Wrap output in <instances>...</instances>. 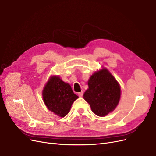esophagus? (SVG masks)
<instances>
[{"label":"esophagus","mask_w":156,"mask_h":156,"mask_svg":"<svg viewBox=\"0 0 156 156\" xmlns=\"http://www.w3.org/2000/svg\"><path fill=\"white\" fill-rule=\"evenodd\" d=\"M78 95H79L80 97H82L83 95V92L82 91V92H79V93H78Z\"/></svg>","instance_id":"34e87169"}]
</instances>
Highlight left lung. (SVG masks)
Returning a JSON list of instances; mask_svg holds the SVG:
<instances>
[{"label": "left lung", "mask_w": 156, "mask_h": 156, "mask_svg": "<svg viewBox=\"0 0 156 156\" xmlns=\"http://www.w3.org/2000/svg\"><path fill=\"white\" fill-rule=\"evenodd\" d=\"M88 85L83 98L96 115L105 116L116 107L120 98V87L107 69L94 73Z\"/></svg>", "instance_id": "left-lung-1"}]
</instances>
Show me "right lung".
I'll list each match as a JSON object with an SVG mask.
<instances>
[{
    "mask_svg": "<svg viewBox=\"0 0 156 156\" xmlns=\"http://www.w3.org/2000/svg\"><path fill=\"white\" fill-rule=\"evenodd\" d=\"M42 94L48 109L60 117L68 115L72 103L79 98L68 83L55 76L50 78Z\"/></svg>",
    "mask_w": 156,
    "mask_h": 156,
    "instance_id": "1",
    "label": "right lung"
}]
</instances>
